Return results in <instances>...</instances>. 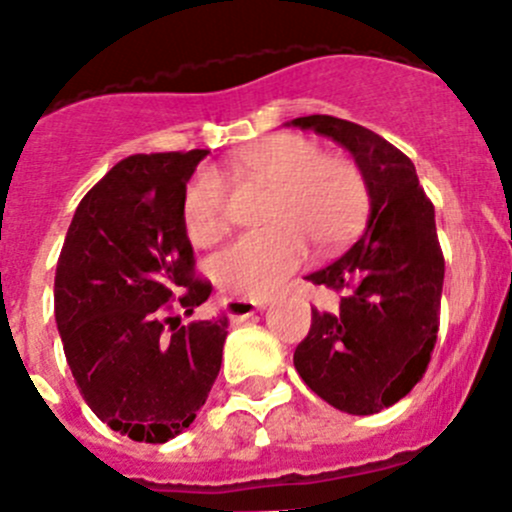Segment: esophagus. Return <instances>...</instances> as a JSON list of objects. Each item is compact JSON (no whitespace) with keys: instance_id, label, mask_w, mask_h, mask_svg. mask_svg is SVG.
<instances>
[{"instance_id":"1","label":"esophagus","mask_w":512,"mask_h":512,"mask_svg":"<svg viewBox=\"0 0 512 512\" xmlns=\"http://www.w3.org/2000/svg\"><path fill=\"white\" fill-rule=\"evenodd\" d=\"M224 308H226V316H229L231 321L241 323V321H246V318L254 316L256 311H263V308H266V301H246V298H229V301H224Z\"/></svg>"}]
</instances>
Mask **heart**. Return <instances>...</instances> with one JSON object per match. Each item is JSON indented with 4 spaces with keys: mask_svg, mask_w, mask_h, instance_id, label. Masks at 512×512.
I'll return each mask as SVG.
<instances>
[{
    "mask_svg": "<svg viewBox=\"0 0 512 512\" xmlns=\"http://www.w3.org/2000/svg\"><path fill=\"white\" fill-rule=\"evenodd\" d=\"M234 171L273 189L266 211L271 229L241 236L211 261L216 283L236 296H271L303 266L308 241L336 251L366 219L368 191L358 166L306 136L278 134L249 146L234 159ZM181 214L194 244L209 246L224 236L226 184L214 169L191 176Z\"/></svg>",
    "mask_w": 512,
    "mask_h": 512,
    "instance_id": "1",
    "label": "heart"
}]
</instances>
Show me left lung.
<instances>
[{"label":"left lung","instance_id":"left-lung-1","mask_svg":"<svg viewBox=\"0 0 512 512\" xmlns=\"http://www.w3.org/2000/svg\"><path fill=\"white\" fill-rule=\"evenodd\" d=\"M348 149L366 181L371 214L356 244L306 276L341 291L338 311H311L293 366L328 406L371 416L401 401L426 373L438 338L445 261L435 211L413 161L376 131L336 116H298Z\"/></svg>","mask_w":512,"mask_h":512}]
</instances>
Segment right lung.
<instances>
[{
    "label": "right lung",
    "instance_id": "right-lung-1",
    "mask_svg": "<svg viewBox=\"0 0 512 512\" xmlns=\"http://www.w3.org/2000/svg\"><path fill=\"white\" fill-rule=\"evenodd\" d=\"M204 149L119 161L74 211L54 276V316L72 376L101 423L166 443L194 423L221 368L226 316L166 318L211 296L194 278L184 191Z\"/></svg>",
    "mask_w": 512,
    "mask_h": 512
}]
</instances>
